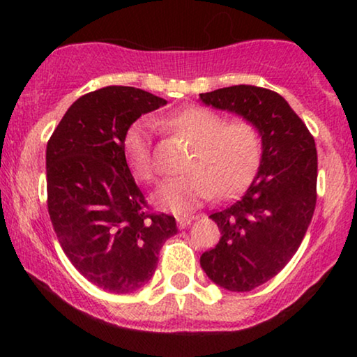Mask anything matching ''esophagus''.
<instances>
[{"mask_svg": "<svg viewBox=\"0 0 357 357\" xmlns=\"http://www.w3.org/2000/svg\"><path fill=\"white\" fill-rule=\"evenodd\" d=\"M195 219H197L195 216H185V214H182V216H177V224L180 229H185V227H188L190 224L195 221Z\"/></svg>", "mask_w": 357, "mask_h": 357, "instance_id": "obj_1", "label": "esophagus"}]
</instances>
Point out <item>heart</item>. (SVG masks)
Listing matches in <instances>:
<instances>
[{
    "label": "heart",
    "mask_w": 357,
    "mask_h": 357,
    "mask_svg": "<svg viewBox=\"0 0 357 357\" xmlns=\"http://www.w3.org/2000/svg\"><path fill=\"white\" fill-rule=\"evenodd\" d=\"M165 128L192 141L188 172L165 180L154 195L159 208L185 213L214 193L227 197L248 182L261 153L260 131L250 120L226 121V116L204 107H185L164 119ZM123 148L133 174L144 182L155 178L151 130L146 121L131 125Z\"/></svg>",
    "instance_id": "heart-1"
}]
</instances>
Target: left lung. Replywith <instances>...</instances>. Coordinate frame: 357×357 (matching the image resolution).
I'll return each instance as SVG.
<instances>
[{
	"mask_svg": "<svg viewBox=\"0 0 357 357\" xmlns=\"http://www.w3.org/2000/svg\"><path fill=\"white\" fill-rule=\"evenodd\" d=\"M204 105L250 120L260 131V167L245 193L211 218L218 245L199 258L222 289L247 292L270 281L299 248L317 202L314 136L280 94L231 86L199 94Z\"/></svg>",
	"mask_w": 357,
	"mask_h": 357,
	"instance_id": "8db88e82",
	"label": "left lung"
}]
</instances>
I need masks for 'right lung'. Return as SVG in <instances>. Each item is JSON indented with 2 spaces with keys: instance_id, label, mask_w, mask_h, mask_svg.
<instances>
[{
  "instance_id": "add662e5",
  "label": "right lung",
  "mask_w": 357,
  "mask_h": 357,
  "mask_svg": "<svg viewBox=\"0 0 357 357\" xmlns=\"http://www.w3.org/2000/svg\"><path fill=\"white\" fill-rule=\"evenodd\" d=\"M167 100L128 86L82 96L47 144L48 214L73 266L100 289L128 294L149 282L175 218L146 211L123 141L141 115Z\"/></svg>"
}]
</instances>
